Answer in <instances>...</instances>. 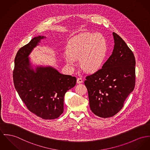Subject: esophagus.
<instances>
[{"instance_id": "esophagus-1", "label": "esophagus", "mask_w": 150, "mask_h": 150, "mask_svg": "<svg viewBox=\"0 0 150 150\" xmlns=\"http://www.w3.org/2000/svg\"><path fill=\"white\" fill-rule=\"evenodd\" d=\"M76 81H77V83H78V84H80V83H81L83 82V79H82L81 78H78L77 79Z\"/></svg>"}]
</instances>
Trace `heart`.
<instances>
[{
  "label": "heart",
  "mask_w": 150,
  "mask_h": 150,
  "mask_svg": "<svg viewBox=\"0 0 150 150\" xmlns=\"http://www.w3.org/2000/svg\"><path fill=\"white\" fill-rule=\"evenodd\" d=\"M107 45L101 34L86 33L72 40L66 48L64 59L69 67L79 59L81 68L87 72H94L102 66L105 58Z\"/></svg>",
  "instance_id": "1"
}]
</instances>
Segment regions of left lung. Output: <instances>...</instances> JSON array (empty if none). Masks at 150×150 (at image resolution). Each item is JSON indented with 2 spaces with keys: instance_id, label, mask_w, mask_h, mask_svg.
<instances>
[{
  "instance_id": "obj_1",
  "label": "left lung",
  "mask_w": 150,
  "mask_h": 150,
  "mask_svg": "<svg viewBox=\"0 0 150 150\" xmlns=\"http://www.w3.org/2000/svg\"><path fill=\"white\" fill-rule=\"evenodd\" d=\"M114 47L102 68L86 77L90 109L100 117L116 114L135 85V59L122 38L112 33Z\"/></svg>"
}]
</instances>
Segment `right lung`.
Wrapping results in <instances>:
<instances>
[{"label": "right lung", "mask_w": 150, "mask_h": 150, "mask_svg": "<svg viewBox=\"0 0 150 150\" xmlns=\"http://www.w3.org/2000/svg\"><path fill=\"white\" fill-rule=\"evenodd\" d=\"M45 38L34 37L19 50L15 58L13 81L30 111L43 119H54L63 112L64 95L75 86L76 78L62 74L51 66L33 68L28 56Z\"/></svg>", "instance_id": "1"}]
</instances>
